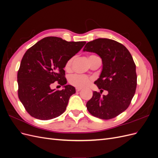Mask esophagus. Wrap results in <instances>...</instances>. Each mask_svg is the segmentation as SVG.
<instances>
[{
  "instance_id": "34e87169",
  "label": "esophagus",
  "mask_w": 158,
  "mask_h": 158,
  "mask_svg": "<svg viewBox=\"0 0 158 158\" xmlns=\"http://www.w3.org/2000/svg\"><path fill=\"white\" fill-rule=\"evenodd\" d=\"M76 92H80V91L81 89H82V88H76Z\"/></svg>"
}]
</instances>
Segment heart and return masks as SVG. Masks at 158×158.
<instances>
[{"label": "heart", "mask_w": 158, "mask_h": 158, "mask_svg": "<svg viewBox=\"0 0 158 158\" xmlns=\"http://www.w3.org/2000/svg\"><path fill=\"white\" fill-rule=\"evenodd\" d=\"M93 56H95L92 55L89 56V58ZM73 60V58H70L67 60V62H66L65 64V69L69 70L70 69ZM92 80V78L89 77V76L84 75V74H78L71 75L70 76V77L69 78V82L72 85H73V86L76 88H80L88 86Z\"/></svg>", "instance_id": "b5f03b06"}]
</instances>
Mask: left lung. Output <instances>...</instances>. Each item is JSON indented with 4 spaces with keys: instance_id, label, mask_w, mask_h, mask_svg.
Wrapping results in <instances>:
<instances>
[{
    "instance_id": "1",
    "label": "left lung",
    "mask_w": 158,
    "mask_h": 158,
    "mask_svg": "<svg viewBox=\"0 0 158 158\" xmlns=\"http://www.w3.org/2000/svg\"><path fill=\"white\" fill-rule=\"evenodd\" d=\"M84 51L95 52L102 58V71L94 84L108 91L107 95L94 92L86 103L88 111L105 120L116 117L128 107L136 92L137 76L132 56L123 44L106 38L87 43Z\"/></svg>"
}]
</instances>
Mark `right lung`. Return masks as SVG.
<instances>
[{
  "instance_id": "add662e5",
  "label": "right lung",
  "mask_w": 158,
  "mask_h": 158,
  "mask_svg": "<svg viewBox=\"0 0 158 158\" xmlns=\"http://www.w3.org/2000/svg\"><path fill=\"white\" fill-rule=\"evenodd\" d=\"M85 41H66L47 37L28 49L18 71L19 99L30 115L50 120L63 114L75 88L67 83L64 68L69 59L80 51ZM64 85L62 90H52L54 82Z\"/></svg>"
}]
</instances>
